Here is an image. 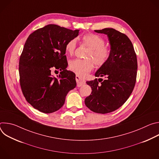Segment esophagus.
Segmentation results:
<instances>
[{"label": "esophagus", "instance_id": "esophagus-1", "mask_svg": "<svg viewBox=\"0 0 159 159\" xmlns=\"http://www.w3.org/2000/svg\"><path fill=\"white\" fill-rule=\"evenodd\" d=\"M75 79H76V82H77V87H80L85 84V81L84 80L82 79L81 78H80V77H79L78 75H76Z\"/></svg>", "mask_w": 159, "mask_h": 159}]
</instances>
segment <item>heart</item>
Segmentation results:
<instances>
[{
	"label": "heart",
	"mask_w": 159,
	"mask_h": 159,
	"mask_svg": "<svg viewBox=\"0 0 159 159\" xmlns=\"http://www.w3.org/2000/svg\"><path fill=\"white\" fill-rule=\"evenodd\" d=\"M81 39L83 43L90 48V50L87 54L88 59L76 58L70 61L69 69L78 76L84 77L93 69L94 62L98 66L104 65L109 58L111 51L104 45V39L98 34L87 33L83 35ZM76 47L77 41L75 39L68 41L65 47L66 53L70 55H73Z\"/></svg>",
	"instance_id": "b5f03b06"
}]
</instances>
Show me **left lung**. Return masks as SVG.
I'll return each instance as SVG.
<instances>
[{"label": "left lung", "mask_w": 159, "mask_h": 159, "mask_svg": "<svg viewBox=\"0 0 159 159\" xmlns=\"http://www.w3.org/2000/svg\"><path fill=\"white\" fill-rule=\"evenodd\" d=\"M95 32L107 36L111 54L107 61L95 74L96 77H104L106 79L86 82L91 87L92 93L85 99V104L94 112L106 114L120 107L132 93L137 79V58L133 44L126 34L113 28Z\"/></svg>", "instance_id": "8db88e82"}]
</instances>
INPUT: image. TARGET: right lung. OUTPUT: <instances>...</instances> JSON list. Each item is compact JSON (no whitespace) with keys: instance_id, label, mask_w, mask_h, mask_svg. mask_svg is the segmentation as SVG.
I'll return each instance as SVG.
<instances>
[{"instance_id":"obj_1","label":"right lung","mask_w":159,"mask_h":159,"mask_svg":"<svg viewBox=\"0 0 159 159\" xmlns=\"http://www.w3.org/2000/svg\"><path fill=\"white\" fill-rule=\"evenodd\" d=\"M79 32L48 25L28 36L19 58V80L22 94L36 109L44 113L57 111L76 87L75 74L66 69L65 47ZM56 70H61L57 78L52 75Z\"/></svg>"}]
</instances>
